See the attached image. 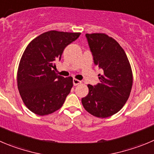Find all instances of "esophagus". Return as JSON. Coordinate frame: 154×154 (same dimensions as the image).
<instances>
[{
    "label": "esophagus",
    "mask_w": 154,
    "mask_h": 154,
    "mask_svg": "<svg viewBox=\"0 0 154 154\" xmlns=\"http://www.w3.org/2000/svg\"><path fill=\"white\" fill-rule=\"evenodd\" d=\"M81 83H82V82L79 81V80L76 79H73V85H74L75 86L79 85H80Z\"/></svg>",
    "instance_id": "1"
}]
</instances>
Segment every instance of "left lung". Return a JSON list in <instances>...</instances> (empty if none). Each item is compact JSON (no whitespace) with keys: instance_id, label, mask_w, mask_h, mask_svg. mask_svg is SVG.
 Wrapping results in <instances>:
<instances>
[{"instance_id":"8db88e82","label":"left lung","mask_w":154,"mask_h":154,"mask_svg":"<svg viewBox=\"0 0 154 154\" xmlns=\"http://www.w3.org/2000/svg\"><path fill=\"white\" fill-rule=\"evenodd\" d=\"M94 63L103 70L100 83L88 85L89 92L82 99L86 111L98 118L111 116L123 107L131 93L133 75L125 51L103 33L86 34Z\"/></svg>"}]
</instances>
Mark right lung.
Listing matches in <instances>:
<instances>
[{"label":"right lung","instance_id":"1","mask_svg":"<svg viewBox=\"0 0 154 154\" xmlns=\"http://www.w3.org/2000/svg\"><path fill=\"white\" fill-rule=\"evenodd\" d=\"M80 32L49 31L26 47L17 72V85L23 103L32 112L45 116L58 110L72 88L71 76L56 73L57 60Z\"/></svg>","mask_w":154,"mask_h":154}]
</instances>
